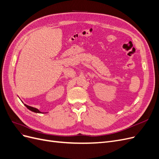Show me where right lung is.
<instances>
[{
  "instance_id": "1",
  "label": "right lung",
  "mask_w": 159,
  "mask_h": 159,
  "mask_svg": "<svg viewBox=\"0 0 159 159\" xmlns=\"http://www.w3.org/2000/svg\"><path fill=\"white\" fill-rule=\"evenodd\" d=\"M25 106H26L28 109L32 111H33V112L41 113V111H40L38 110V109H36V108H34V107H30V106H29V105H26V104H25Z\"/></svg>"
}]
</instances>
